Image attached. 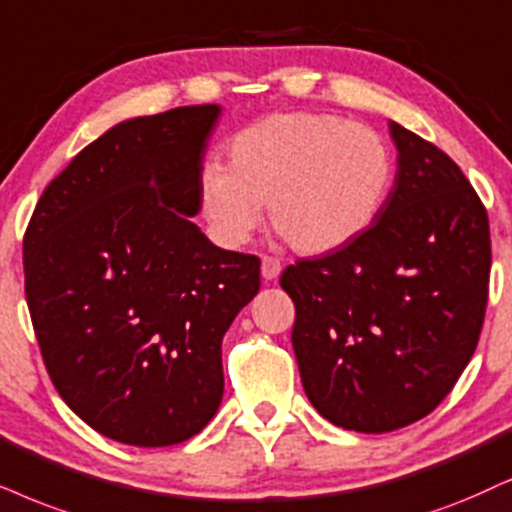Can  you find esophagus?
<instances>
[{"instance_id": "34e87169", "label": "esophagus", "mask_w": 512, "mask_h": 512, "mask_svg": "<svg viewBox=\"0 0 512 512\" xmlns=\"http://www.w3.org/2000/svg\"><path fill=\"white\" fill-rule=\"evenodd\" d=\"M281 274V262L276 257H262V278L264 281H274Z\"/></svg>"}]
</instances>
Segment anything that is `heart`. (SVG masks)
<instances>
[{
    "label": "heart",
    "instance_id": "1",
    "mask_svg": "<svg viewBox=\"0 0 512 512\" xmlns=\"http://www.w3.org/2000/svg\"><path fill=\"white\" fill-rule=\"evenodd\" d=\"M392 181L394 155L373 127L335 113H278L229 141V167H200L198 208L215 241L236 248L267 203L290 248L321 255L364 234Z\"/></svg>",
    "mask_w": 512,
    "mask_h": 512
}]
</instances>
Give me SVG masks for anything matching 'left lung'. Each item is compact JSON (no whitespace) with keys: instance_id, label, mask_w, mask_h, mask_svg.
I'll list each match as a JSON object with an SVG mask.
<instances>
[{"instance_id":"8db88e82","label":"left lung","mask_w":512,"mask_h":512,"mask_svg":"<svg viewBox=\"0 0 512 512\" xmlns=\"http://www.w3.org/2000/svg\"><path fill=\"white\" fill-rule=\"evenodd\" d=\"M397 177L359 238L281 276L309 401L333 425L392 432L425 418L480 340L489 217L454 160L390 122Z\"/></svg>"}]
</instances>
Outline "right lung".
Segmentation results:
<instances>
[{
  "mask_svg": "<svg viewBox=\"0 0 512 512\" xmlns=\"http://www.w3.org/2000/svg\"><path fill=\"white\" fill-rule=\"evenodd\" d=\"M222 108L120 122L44 189L23 238L44 366L89 428L132 446L198 435L224 394L222 338L260 290V260L191 222Z\"/></svg>",
  "mask_w": 512,
  "mask_h": 512,
  "instance_id": "obj_1",
  "label": "right lung"
}]
</instances>
